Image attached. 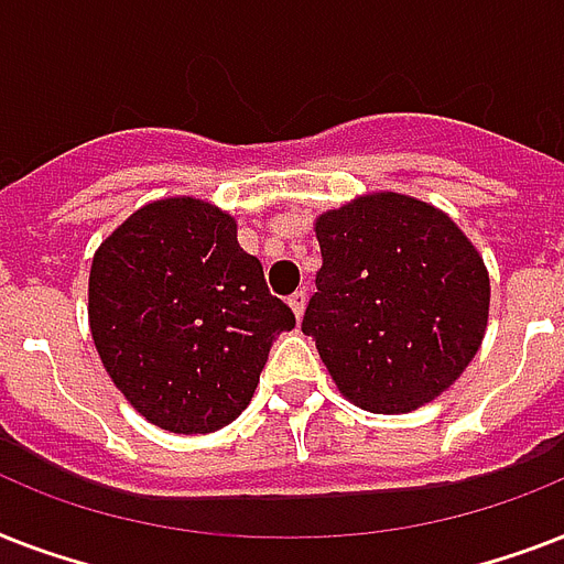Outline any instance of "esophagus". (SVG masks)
<instances>
[{
	"mask_svg": "<svg viewBox=\"0 0 564 564\" xmlns=\"http://www.w3.org/2000/svg\"><path fill=\"white\" fill-rule=\"evenodd\" d=\"M290 307H292V313H295V318L304 316V307H307V292H292Z\"/></svg>",
	"mask_w": 564,
	"mask_h": 564,
	"instance_id": "obj_1",
	"label": "esophagus"
}]
</instances>
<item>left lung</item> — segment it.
I'll return each mask as SVG.
<instances>
[{
	"label": "left lung",
	"mask_w": 564,
	"mask_h": 564,
	"mask_svg": "<svg viewBox=\"0 0 564 564\" xmlns=\"http://www.w3.org/2000/svg\"><path fill=\"white\" fill-rule=\"evenodd\" d=\"M322 269L301 330L339 392L383 415L445 392L480 348L489 272L456 221L401 193L316 219Z\"/></svg>",
	"instance_id": "left-lung-1"
}]
</instances>
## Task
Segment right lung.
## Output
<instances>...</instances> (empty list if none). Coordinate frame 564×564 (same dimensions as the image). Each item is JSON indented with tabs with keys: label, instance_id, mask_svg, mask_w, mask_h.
Listing matches in <instances>:
<instances>
[{
	"label": "right lung",
	"instance_id": "1",
	"mask_svg": "<svg viewBox=\"0 0 564 564\" xmlns=\"http://www.w3.org/2000/svg\"><path fill=\"white\" fill-rule=\"evenodd\" d=\"M90 334L101 366L145 421L213 433L246 410L269 348L295 327L237 242V221L202 198L131 213L90 265Z\"/></svg>",
	"mask_w": 564,
	"mask_h": 564
}]
</instances>
